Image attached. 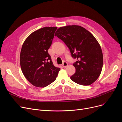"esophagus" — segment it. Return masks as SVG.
<instances>
[{"label": "esophagus", "mask_w": 122, "mask_h": 122, "mask_svg": "<svg viewBox=\"0 0 122 122\" xmlns=\"http://www.w3.org/2000/svg\"><path fill=\"white\" fill-rule=\"evenodd\" d=\"M68 65V63H67V62H66V61L64 62L63 63V64H62V66H63L64 68H66Z\"/></svg>", "instance_id": "34e87169"}]
</instances>
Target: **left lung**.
<instances>
[{
	"label": "left lung",
	"mask_w": 122,
	"mask_h": 122,
	"mask_svg": "<svg viewBox=\"0 0 122 122\" xmlns=\"http://www.w3.org/2000/svg\"><path fill=\"white\" fill-rule=\"evenodd\" d=\"M70 49L76 73L70 78L79 85L88 86L97 80L103 66V54L94 36L80 25L60 27L55 34Z\"/></svg>",
	"instance_id": "8db88e82"
}]
</instances>
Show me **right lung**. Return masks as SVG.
Here are the masks:
<instances>
[{
    "mask_svg": "<svg viewBox=\"0 0 122 122\" xmlns=\"http://www.w3.org/2000/svg\"><path fill=\"white\" fill-rule=\"evenodd\" d=\"M57 27H44L31 33L24 41L20 53L22 71L36 87H46L56 79L60 68L54 66L48 49Z\"/></svg>",
    "mask_w": 122,
    "mask_h": 122,
    "instance_id": "obj_1",
    "label": "right lung"
}]
</instances>
